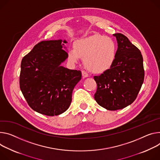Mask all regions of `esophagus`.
Returning a JSON list of instances; mask_svg holds the SVG:
<instances>
[{"label":"esophagus","instance_id":"1","mask_svg":"<svg viewBox=\"0 0 160 160\" xmlns=\"http://www.w3.org/2000/svg\"><path fill=\"white\" fill-rule=\"evenodd\" d=\"M82 76L83 78H86V77H89V75L88 72H86L85 71H82Z\"/></svg>","mask_w":160,"mask_h":160}]
</instances>
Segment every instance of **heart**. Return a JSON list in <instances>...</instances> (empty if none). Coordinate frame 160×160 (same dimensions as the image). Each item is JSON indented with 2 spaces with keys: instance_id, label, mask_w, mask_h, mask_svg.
<instances>
[{
  "instance_id": "b5f03b06",
  "label": "heart",
  "mask_w": 160,
  "mask_h": 160,
  "mask_svg": "<svg viewBox=\"0 0 160 160\" xmlns=\"http://www.w3.org/2000/svg\"><path fill=\"white\" fill-rule=\"evenodd\" d=\"M73 48L68 53L69 61L77 63L83 58L86 68L94 73H102L110 69L117 55L114 41L98 34L78 39Z\"/></svg>"
}]
</instances>
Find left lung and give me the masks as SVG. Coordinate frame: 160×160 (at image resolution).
<instances>
[{
    "instance_id": "obj_1",
    "label": "left lung",
    "mask_w": 160,
    "mask_h": 160,
    "mask_svg": "<svg viewBox=\"0 0 160 160\" xmlns=\"http://www.w3.org/2000/svg\"><path fill=\"white\" fill-rule=\"evenodd\" d=\"M118 48L110 69L94 76L97 91L94 99L108 110H117L132 104L144 80L143 57L139 49L121 33L114 34Z\"/></svg>"
}]
</instances>
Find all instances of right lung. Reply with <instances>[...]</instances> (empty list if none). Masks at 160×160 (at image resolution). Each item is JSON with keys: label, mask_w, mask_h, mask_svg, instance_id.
<instances>
[{"label": "right lung", "mask_w": 160, "mask_h": 160, "mask_svg": "<svg viewBox=\"0 0 160 160\" xmlns=\"http://www.w3.org/2000/svg\"><path fill=\"white\" fill-rule=\"evenodd\" d=\"M66 40L42 41L23 57L20 88L28 105L48 116L60 115L70 106L72 92L82 78L80 71L61 64L68 58Z\"/></svg>", "instance_id": "right-lung-1"}]
</instances>
